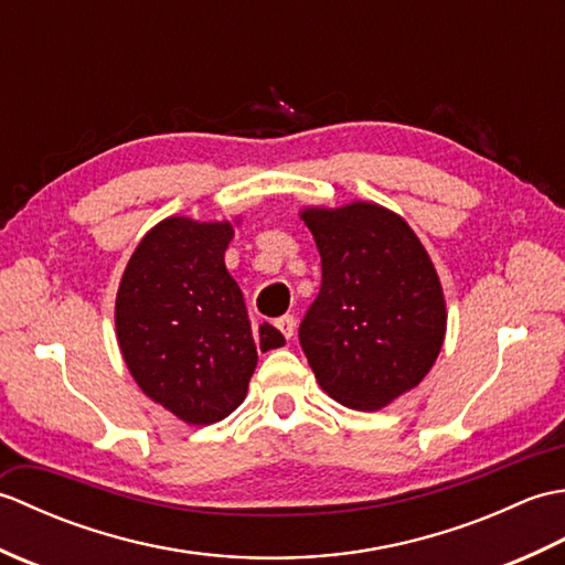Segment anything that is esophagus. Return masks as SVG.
<instances>
[{"mask_svg":"<svg viewBox=\"0 0 565 565\" xmlns=\"http://www.w3.org/2000/svg\"><path fill=\"white\" fill-rule=\"evenodd\" d=\"M276 328L281 330V334H284L286 340H291L294 332H296V318L294 316H281L279 320H276Z\"/></svg>","mask_w":565,"mask_h":565,"instance_id":"1","label":"esophagus"}]
</instances>
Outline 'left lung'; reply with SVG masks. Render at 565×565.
Returning a JSON list of instances; mask_svg holds the SVG:
<instances>
[{
  "label": "left lung",
  "mask_w": 565,
  "mask_h": 565,
  "mask_svg": "<svg viewBox=\"0 0 565 565\" xmlns=\"http://www.w3.org/2000/svg\"><path fill=\"white\" fill-rule=\"evenodd\" d=\"M322 284L298 328L303 354L334 401L379 411L415 388L447 330L439 276L401 215L376 203L306 209Z\"/></svg>",
  "instance_id": "8db88e82"
}]
</instances>
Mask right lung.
Listing matches in <instances>:
<instances>
[{
  "label": "right lung",
  "instance_id": "1",
  "mask_svg": "<svg viewBox=\"0 0 565 565\" xmlns=\"http://www.w3.org/2000/svg\"><path fill=\"white\" fill-rule=\"evenodd\" d=\"M231 223L167 218L140 239L116 296V334L142 393L189 425H213L245 401L257 352L286 340L252 328L225 269Z\"/></svg>",
  "mask_w": 565,
  "mask_h": 565
}]
</instances>
